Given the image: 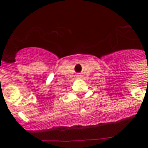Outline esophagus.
<instances>
[{"label": "esophagus", "mask_w": 148, "mask_h": 148, "mask_svg": "<svg viewBox=\"0 0 148 148\" xmlns=\"http://www.w3.org/2000/svg\"><path fill=\"white\" fill-rule=\"evenodd\" d=\"M81 74H77V77H78V78H81Z\"/></svg>", "instance_id": "obj_1"}]
</instances>
